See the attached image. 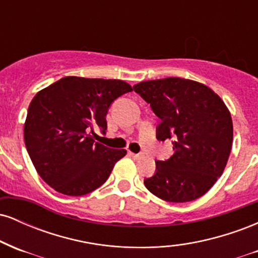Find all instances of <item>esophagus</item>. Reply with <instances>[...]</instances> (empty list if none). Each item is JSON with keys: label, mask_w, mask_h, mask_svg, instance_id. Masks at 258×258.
I'll return each instance as SVG.
<instances>
[{"label": "esophagus", "mask_w": 258, "mask_h": 258, "mask_svg": "<svg viewBox=\"0 0 258 258\" xmlns=\"http://www.w3.org/2000/svg\"><path fill=\"white\" fill-rule=\"evenodd\" d=\"M128 155L131 156L132 159H135V160H139V159L142 158V156H143V155H142V154H135V153H131V152L128 153Z\"/></svg>", "instance_id": "obj_1"}]
</instances>
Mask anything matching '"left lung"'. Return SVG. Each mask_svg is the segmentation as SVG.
<instances>
[{"instance_id":"left-lung-1","label":"left lung","mask_w":258,"mask_h":258,"mask_svg":"<svg viewBox=\"0 0 258 258\" xmlns=\"http://www.w3.org/2000/svg\"><path fill=\"white\" fill-rule=\"evenodd\" d=\"M156 116L159 141L171 139L173 155L156 161V172L144 180L155 197L186 203L211 189L226 167L233 143L227 105L206 85L180 78L143 81L133 86Z\"/></svg>"}]
</instances>
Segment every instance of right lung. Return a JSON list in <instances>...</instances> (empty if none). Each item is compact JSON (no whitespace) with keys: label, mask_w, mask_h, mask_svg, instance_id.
<instances>
[{"label":"right lung","mask_w":258,"mask_h":258,"mask_svg":"<svg viewBox=\"0 0 258 258\" xmlns=\"http://www.w3.org/2000/svg\"><path fill=\"white\" fill-rule=\"evenodd\" d=\"M122 80L67 76L37 92L24 123V141L37 173L58 193L80 197L99 188L125 149L94 142L106 130V112L131 92Z\"/></svg>","instance_id":"obj_1"}]
</instances>
